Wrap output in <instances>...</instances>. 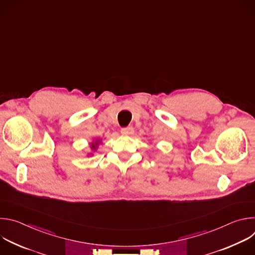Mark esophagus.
<instances>
[{
  "instance_id": "34e87169",
  "label": "esophagus",
  "mask_w": 255,
  "mask_h": 255,
  "mask_svg": "<svg viewBox=\"0 0 255 255\" xmlns=\"http://www.w3.org/2000/svg\"><path fill=\"white\" fill-rule=\"evenodd\" d=\"M121 133L123 135H132L134 133V128L132 126H128L121 129Z\"/></svg>"
}]
</instances>
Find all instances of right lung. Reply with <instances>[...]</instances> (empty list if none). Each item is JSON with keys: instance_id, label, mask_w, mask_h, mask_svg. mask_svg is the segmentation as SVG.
<instances>
[{"instance_id": "add662e5", "label": "right lung", "mask_w": 255, "mask_h": 255, "mask_svg": "<svg viewBox=\"0 0 255 255\" xmlns=\"http://www.w3.org/2000/svg\"><path fill=\"white\" fill-rule=\"evenodd\" d=\"M97 144H98V142H96V143L92 144V149H96V146H97Z\"/></svg>"}]
</instances>
